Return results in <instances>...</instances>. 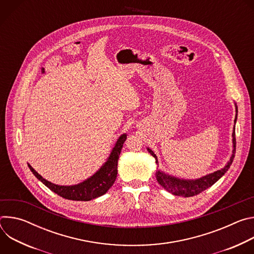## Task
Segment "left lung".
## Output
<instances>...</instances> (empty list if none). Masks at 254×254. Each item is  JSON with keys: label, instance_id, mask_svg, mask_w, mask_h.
Returning a JSON list of instances; mask_svg holds the SVG:
<instances>
[{"label": "left lung", "instance_id": "left-lung-1", "mask_svg": "<svg viewBox=\"0 0 254 254\" xmlns=\"http://www.w3.org/2000/svg\"><path fill=\"white\" fill-rule=\"evenodd\" d=\"M236 107V117L234 120V123H236L237 120V105L235 104ZM232 143H233V151L232 155L230 157V160L227 162V164L218 171H215L214 173L208 174L202 178L196 179V180H186V179H180L174 176H171L169 174H166L165 172L161 170H157L156 172V178L158 183L168 192L172 193L173 195L176 196H182V197H192L195 195L200 194L204 190L208 189L211 187L213 184H215L217 181H218L230 168L234 156H235V148H236V139H235V126L233 128L232 132ZM148 152L156 159V164L159 165L158 163V158L155 155V153L150 149L147 148Z\"/></svg>", "mask_w": 254, "mask_h": 254}]
</instances>
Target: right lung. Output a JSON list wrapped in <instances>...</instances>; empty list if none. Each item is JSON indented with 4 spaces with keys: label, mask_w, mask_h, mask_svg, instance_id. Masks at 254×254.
<instances>
[{
    "label": "right lung",
    "mask_w": 254,
    "mask_h": 254,
    "mask_svg": "<svg viewBox=\"0 0 254 254\" xmlns=\"http://www.w3.org/2000/svg\"><path fill=\"white\" fill-rule=\"evenodd\" d=\"M127 139V133H123L117 140L107 161L101 166V168L90 178L86 179L83 182L72 185V186H60L53 184L45 180L41 175L36 172L29 164L28 167L34 176L48 187L51 191L57 195L74 201H90L97 197L104 195L110 188L114 185L118 175V161Z\"/></svg>",
    "instance_id": "1"
}]
</instances>
